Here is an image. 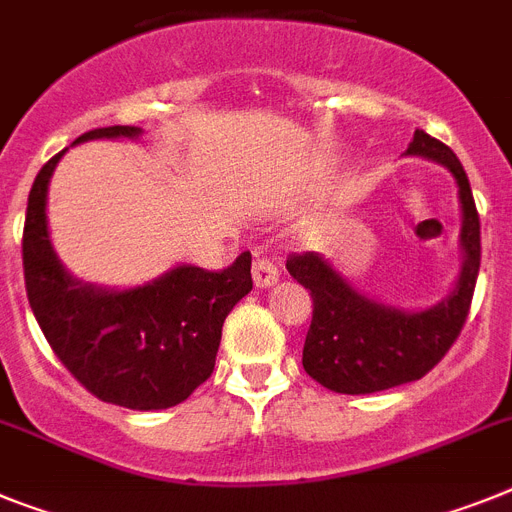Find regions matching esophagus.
<instances>
[{
	"label": "esophagus",
	"mask_w": 512,
	"mask_h": 512,
	"mask_svg": "<svg viewBox=\"0 0 512 512\" xmlns=\"http://www.w3.org/2000/svg\"><path fill=\"white\" fill-rule=\"evenodd\" d=\"M252 278H255V286L268 289V286L278 281V268L270 263L268 257H257L255 263H252Z\"/></svg>",
	"instance_id": "obj_1"
}]
</instances>
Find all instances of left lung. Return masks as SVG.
<instances>
[{"label":"left lung","instance_id":"left-lung-1","mask_svg":"<svg viewBox=\"0 0 512 512\" xmlns=\"http://www.w3.org/2000/svg\"><path fill=\"white\" fill-rule=\"evenodd\" d=\"M406 156L442 163L458 184L461 273L453 291L437 304L401 309L364 296L320 252L291 255L286 268L309 289L315 307L302 351L304 372L336 393L367 395L422 380L448 354L471 307L482 263V236L466 171L448 145L424 130L414 132Z\"/></svg>","mask_w":512,"mask_h":512}]
</instances>
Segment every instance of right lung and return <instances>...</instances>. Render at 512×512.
<instances>
[{
  "instance_id": "obj_1",
  "label": "right lung",
  "mask_w": 512,
  "mask_h": 512,
  "mask_svg": "<svg viewBox=\"0 0 512 512\" xmlns=\"http://www.w3.org/2000/svg\"><path fill=\"white\" fill-rule=\"evenodd\" d=\"M140 127H101L88 140H137ZM62 153L38 171L23 229L25 291L46 341L77 382L106 403L158 411L187 401L216 364L223 320L252 291V255L242 252L221 273L174 265L163 276L106 289L64 268L46 221L51 174Z\"/></svg>"
}]
</instances>
